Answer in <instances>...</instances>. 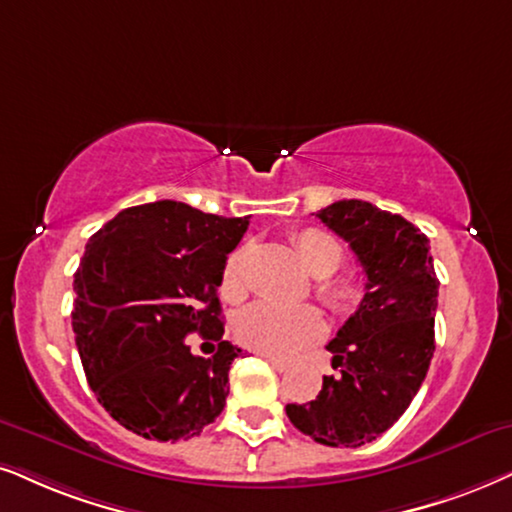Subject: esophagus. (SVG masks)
I'll use <instances>...</instances> for the list:
<instances>
[{
    "label": "esophagus",
    "mask_w": 512,
    "mask_h": 512,
    "mask_svg": "<svg viewBox=\"0 0 512 512\" xmlns=\"http://www.w3.org/2000/svg\"><path fill=\"white\" fill-rule=\"evenodd\" d=\"M260 357H262V359H267V361H269V364H271V366H274L278 373H286V371H288V368H290V364H288V361H286V359H278V357H271V354H264V352H260Z\"/></svg>",
    "instance_id": "obj_1"
}]
</instances>
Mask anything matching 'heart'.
Wrapping results in <instances>:
<instances>
[{"mask_svg":"<svg viewBox=\"0 0 512 512\" xmlns=\"http://www.w3.org/2000/svg\"><path fill=\"white\" fill-rule=\"evenodd\" d=\"M293 243L304 269L314 278H323L316 295L326 302V307L338 314L357 309L364 297L361 278L354 274L333 276L345 257L338 238L323 229H302L293 236ZM245 264H248V248H238L226 257L222 281H219V293L224 300L238 302L248 293ZM234 331L243 345L257 352L290 357L321 338L323 319L314 307H278L271 302H255L238 316Z\"/></svg>","mask_w":512,"mask_h":512,"instance_id":"heart-1","label":"heart"}]
</instances>
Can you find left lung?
<instances>
[{
    "label": "left lung",
    "instance_id": "8db88e82",
    "mask_svg": "<svg viewBox=\"0 0 512 512\" xmlns=\"http://www.w3.org/2000/svg\"><path fill=\"white\" fill-rule=\"evenodd\" d=\"M316 217L357 255L366 293L326 345L340 373L323 375L316 399L286 413L314 442L357 449L397 423L428 375L439 281L428 236L401 215L338 200Z\"/></svg>",
    "mask_w": 512,
    "mask_h": 512
}]
</instances>
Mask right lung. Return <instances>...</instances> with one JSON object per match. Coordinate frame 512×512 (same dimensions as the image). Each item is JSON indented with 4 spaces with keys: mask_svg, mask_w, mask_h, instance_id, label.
<instances>
[{
    "mask_svg": "<svg viewBox=\"0 0 512 512\" xmlns=\"http://www.w3.org/2000/svg\"><path fill=\"white\" fill-rule=\"evenodd\" d=\"M248 224L158 200L118 212L89 238L73 283L75 345L89 387L122 428L177 442L222 413L243 349L222 340L217 288ZM191 332L218 342L212 358L192 352Z\"/></svg>",
    "mask_w": 512,
    "mask_h": 512,
    "instance_id": "obj_1",
    "label": "right lung"
}]
</instances>
